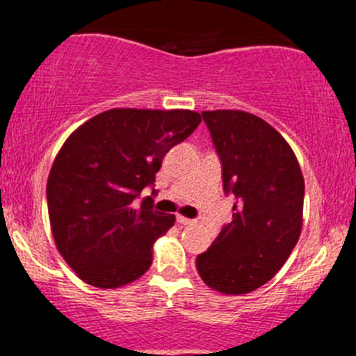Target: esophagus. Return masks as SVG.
I'll use <instances>...</instances> for the list:
<instances>
[{
	"label": "esophagus",
	"mask_w": 356,
	"mask_h": 356,
	"mask_svg": "<svg viewBox=\"0 0 356 356\" xmlns=\"http://www.w3.org/2000/svg\"><path fill=\"white\" fill-rule=\"evenodd\" d=\"M177 221H178L179 225H185V227H186V225H193V223H195V221H193V220H190V218L179 216V214H178V216H177Z\"/></svg>",
	"instance_id": "obj_1"
}]
</instances>
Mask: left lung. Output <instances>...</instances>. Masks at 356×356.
<instances>
[{
	"label": "left lung",
	"mask_w": 356,
	"mask_h": 356,
	"mask_svg": "<svg viewBox=\"0 0 356 356\" xmlns=\"http://www.w3.org/2000/svg\"><path fill=\"white\" fill-rule=\"evenodd\" d=\"M223 166V188L238 200L234 220L197 270L206 286L241 296L265 286L301 235L305 178L293 149L275 128L244 111H204Z\"/></svg>",
	"instance_id": "1"
}]
</instances>
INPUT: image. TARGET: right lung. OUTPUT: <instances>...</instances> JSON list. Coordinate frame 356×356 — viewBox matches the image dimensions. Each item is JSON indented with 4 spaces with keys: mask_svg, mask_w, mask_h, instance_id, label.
Returning <instances> with one entry per match:
<instances>
[{
    "mask_svg": "<svg viewBox=\"0 0 356 356\" xmlns=\"http://www.w3.org/2000/svg\"><path fill=\"white\" fill-rule=\"evenodd\" d=\"M199 112L111 108L81 124L58 150L47 183L55 245L83 282L118 289L152 265V248L175 214L152 209L163 157L199 126Z\"/></svg>",
    "mask_w": 356,
    "mask_h": 356,
    "instance_id": "1",
    "label": "right lung"
}]
</instances>
